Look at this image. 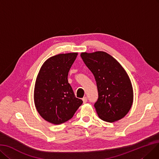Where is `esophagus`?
Listing matches in <instances>:
<instances>
[{
	"label": "esophagus",
	"instance_id": "1",
	"mask_svg": "<svg viewBox=\"0 0 159 159\" xmlns=\"http://www.w3.org/2000/svg\"><path fill=\"white\" fill-rule=\"evenodd\" d=\"M82 100H83V102L85 104V103H86V102H87V97H84L83 98H82Z\"/></svg>",
	"mask_w": 159,
	"mask_h": 159
}]
</instances>
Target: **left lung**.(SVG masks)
<instances>
[{
    "label": "left lung",
    "mask_w": 159,
    "mask_h": 159,
    "mask_svg": "<svg viewBox=\"0 0 159 159\" xmlns=\"http://www.w3.org/2000/svg\"><path fill=\"white\" fill-rule=\"evenodd\" d=\"M81 57L93 74L98 92L94 104L98 117L113 123L130 111L134 99L129 76L120 63L104 52H83Z\"/></svg>",
    "instance_id": "left-lung-1"
}]
</instances>
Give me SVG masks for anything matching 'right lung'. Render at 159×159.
I'll list each match as a JSON object with an SVG mask.
<instances>
[{
  "mask_svg": "<svg viewBox=\"0 0 159 159\" xmlns=\"http://www.w3.org/2000/svg\"><path fill=\"white\" fill-rule=\"evenodd\" d=\"M78 53L51 57L41 66L36 77L34 102L40 116L46 121L60 125L70 119L83 101L75 97L68 81V72Z\"/></svg>",
  "mask_w": 159,
  "mask_h": 159,
  "instance_id": "add662e5",
  "label": "right lung"
}]
</instances>
